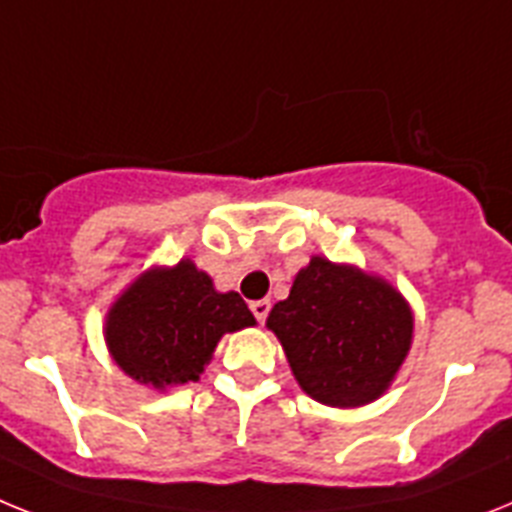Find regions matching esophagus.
I'll return each mask as SVG.
<instances>
[{
  "instance_id": "34e87169",
  "label": "esophagus",
  "mask_w": 512,
  "mask_h": 512,
  "mask_svg": "<svg viewBox=\"0 0 512 512\" xmlns=\"http://www.w3.org/2000/svg\"><path fill=\"white\" fill-rule=\"evenodd\" d=\"M249 309H252V315H255L257 322H265V317L270 312V302L268 299H257V302L249 304Z\"/></svg>"
}]
</instances>
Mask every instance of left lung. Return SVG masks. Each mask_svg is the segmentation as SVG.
I'll return each instance as SVG.
<instances>
[{
    "instance_id": "left-lung-1",
    "label": "left lung",
    "mask_w": 512,
    "mask_h": 512,
    "mask_svg": "<svg viewBox=\"0 0 512 512\" xmlns=\"http://www.w3.org/2000/svg\"><path fill=\"white\" fill-rule=\"evenodd\" d=\"M299 388L336 409L372 403L411 349L414 315L388 281L315 255L270 309Z\"/></svg>"
}]
</instances>
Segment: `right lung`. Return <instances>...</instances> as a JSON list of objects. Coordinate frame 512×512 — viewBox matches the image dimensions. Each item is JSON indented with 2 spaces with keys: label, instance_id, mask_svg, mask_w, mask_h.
Wrapping results in <instances>:
<instances>
[{
  "label": "right lung",
  "instance_id": "add662e5",
  "mask_svg": "<svg viewBox=\"0 0 512 512\" xmlns=\"http://www.w3.org/2000/svg\"><path fill=\"white\" fill-rule=\"evenodd\" d=\"M255 317L236 291H216L192 260L153 268L111 304L106 346L132 380L153 388L195 382L223 333L249 328Z\"/></svg>",
  "mask_w": 512,
  "mask_h": 512
}]
</instances>
